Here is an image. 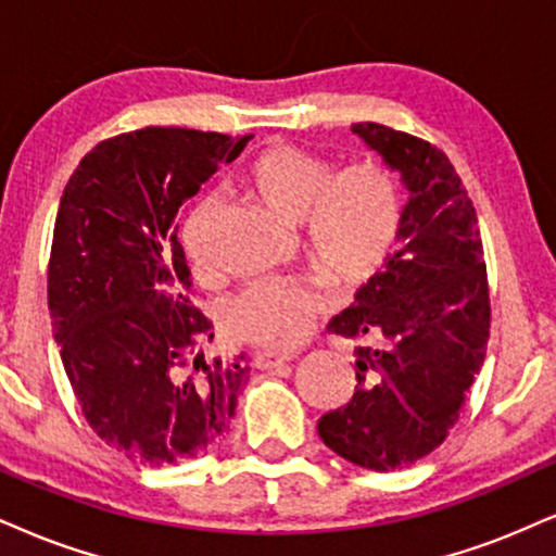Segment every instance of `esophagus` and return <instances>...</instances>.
Returning <instances> with one entry per match:
<instances>
[{
  "label": "esophagus",
  "mask_w": 556,
  "mask_h": 556,
  "mask_svg": "<svg viewBox=\"0 0 556 556\" xmlns=\"http://www.w3.org/2000/svg\"><path fill=\"white\" fill-rule=\"evenodd\" d=\"M293 358H296V353L257 351V353H255V358H252V363H255V368H260V371H270V368L283 366V363H291Z\"/></svg>",
  "instance_id": "1"
}]
</instances>
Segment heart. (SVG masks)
Returning <instances> with one entry per match:
<instances>
[{
	"label": "heart",
	"mask_w": 556,
	"mask_h": 556,
	"mask_svg": "<svg viewBox=\"0 0 556 556\" xmlns=\"http://www.w3.org/2000/svg\"><path fill=\"white\" fill-rule=\"evenodd\" d=\"M247 188L273 214L301 222V247L314 267L340 289H358L387 265L402 229V188L387 162L355 160L332 173L325 156L270 143L247 164ZM216 214L214 198L198 201L182 222V250L198 270L208 265L205 231ZM325 306L312 286L299 280H255L224 309L237 338L291 351Z\"/></svg>",
	"instance_id": "heart-1"
}]
</instances>
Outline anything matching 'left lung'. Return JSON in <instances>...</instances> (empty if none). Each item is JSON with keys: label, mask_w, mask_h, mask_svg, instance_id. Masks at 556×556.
I'll use <instances>...</instances> for the list:
<instances>
[{"label": "left lung", "mask_w": 556, "mask_h": 556, "mask_svg": "<svg viewBox=\"0 0 556 556\" xmlns=\"http://www.w3.org/2000/svg\"><path fill=\"white\" fill-rule=\"evenodd\" d=\"M353 131L409 190L402 247L330 321L355 340L353 400L321 415L319 438L363 469L420 462L458 422L490 340V283L477 211L443 149L383 123Z\"/></svg>", "instance_id": "1"}]
</instances>
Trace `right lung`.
<instances>
[{
	"label": "right lung",
	"mask_w": 556,
	"mask_h": 556,
	"mask_svg": "<svg viewBox=\"0 0 556 556\" xmlns=\"http://www.w3.org/2000/svg\"><path fill=\"white\" fill-rule=\"evenodd\" d=\"M252 134L147 126L100 141L68 177L48 260V312L89 428L131 462L211 451L247 383L239 361H205L211 319L193 286L180 208Z\"/></svg>",
	"instance_id": "add662e5"
}]
</instances>
